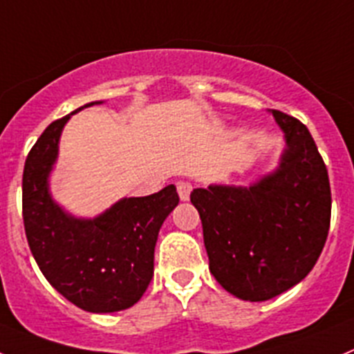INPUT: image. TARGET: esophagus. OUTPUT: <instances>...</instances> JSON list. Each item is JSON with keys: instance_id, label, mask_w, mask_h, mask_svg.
Listing matches in <instances>:
<instances>
[{"instance_id": "1", "label": "esophagus", "mask_w": 354, "mask_h": 354, "mask_svg": "<svg viewBox=\"0 0 354 354\" xmlns=\"http://www.w3.org/2000/svg\"><path fill=\"white\" fill-rule=\"evenodd\" d=\"M177 186V193H179V198L183 201H187L189 200V193L191 189H193V186H191L189 183H186V180H179V183L175 184Z\"/></svg>"}]
</instances>
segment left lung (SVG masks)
I'll return each instance as SVG.
<instances>
[{"label":"left lung","instance_id":"left-lung-1","mask_svg":"<svg viewBox=\"0 0 354 354\" xmlns=\"http://www.w3.org/2000/svg\"><path fill=\"white\" fill-rule=\"evenodd\" d=\"M285 132L280 168L250 187L194 189L210 272L243 301H268L304 280L330 230L325 161L308 127L271 109Z\"/></svg>","mask_w":354,"mask_h":354}]
</instances>
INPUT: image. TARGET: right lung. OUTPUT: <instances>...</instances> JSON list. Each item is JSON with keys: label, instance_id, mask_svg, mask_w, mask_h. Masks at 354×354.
I'll use <instances>...</instances> for the list:
<instances>
[{"label": "right lung", "instance_id": "obj_1", "mask_svg": "<svg viewBox=\"0 0 354 354\" xmlns=\"http://www.w3.org/2000/svg\"><path fill=\"white\" fill-rule=\"evenodd\" d=\"M67 120L50 123L26 158L24 230L36 264L59 294L90 313L121 311L142 297L153 278L158 233L179 194L170 184L151 196L124 198L93 221L64 214L46 179Z\"/></svg>", "mask_w": 354, "mask_h": 354}]
</instances>
